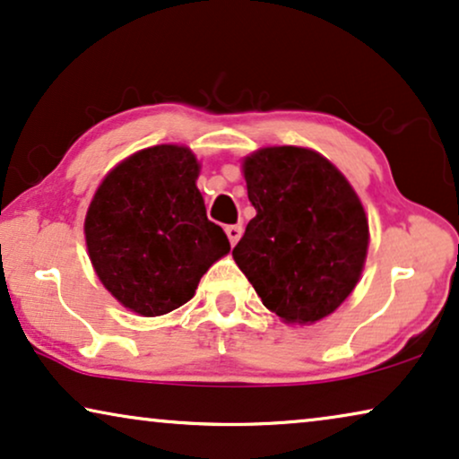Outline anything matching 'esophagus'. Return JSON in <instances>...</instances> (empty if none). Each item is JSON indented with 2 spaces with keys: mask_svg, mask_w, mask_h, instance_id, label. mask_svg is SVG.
<instances>
[{
  "mask_svg": "<svg viewBox=\"0 0 459 459\" xmlns=\"http://www.w3.org/2000/svg\"><path fill=\"white\" fill-rule=\"evenodd\" d=\"M225 234H228L231 247H234V244L240 240V236H242V225H228V228H225Z\"/></svg>",
  "mask_w": 459,
  "mask_h": 459,
  "instance_id": "1",
  "label": "esophagus"
}]
</instances>
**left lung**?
<instances>
[{
	"instance_id": "1",
	"label": "left lung",
	"mask_w": 459,
	"mask_h": 459,
	"mask_svg": "<svg viewBox=\"0 0 459 459\" xmlns=\"http://www.w3.org/2000/svg\"><path fill=\"white\" fill-rule=\"evenodd\" d=\"M242 169L256 215L234 261L286 324L319 322L363 272L369 230L359 198L328 159L307 148H261Z\"/></svg>"
}]
</instances>
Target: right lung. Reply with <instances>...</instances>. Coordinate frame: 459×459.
<instances>
[{"mask_svg": "<svg viewBox=\"0 0 459 459\" xmlns=\"http://www.w3.org/2000/svg\"><path fill=\"white\" fill-rule=\"evenodd\" d=\"M190 148L140 150L106 175L85 217V242L100 281L118 303L154 317L196 292L230 240L209 221Z\"/></svg>", "mask_w": 459, "mask_h": 459, "instance_id": "right-lung-1", "label": "right lung"}]
</instances>
